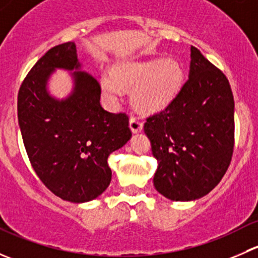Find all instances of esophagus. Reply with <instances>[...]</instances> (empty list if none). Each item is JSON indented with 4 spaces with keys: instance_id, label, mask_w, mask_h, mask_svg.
I'll use <instances>...</instances> for the list:
<instances>
[{
    "instance_id": "34e87169",
    "label": "esophagus",
    "mask_w": 258,
    "mask_h": 258,
    "mask_svg": "<svg viewBox=\"0 0 258 258\" xmlns=\"http://www.w3.org/2000/svg\"><path fill=\"white\" fill-rule=\"evenodd\" d=\"M130 127H131V131L134 132V134H137V132L142 131V128H144V123H142L137 117L132 116L131 118H130Z\"/></svg>"
}]
</instances>
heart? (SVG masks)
<instances>
[{"mask_svg":"<svg viewBox=\"0 0 258 258\" xmlns=\"http://www.w3.org/2000/svg\"><path fill=\"white\" fill-rule=\"evenodd\" d=\"M184 81V70L177 59L153 58L123 62L113 75L101 76V90L110 103H116L123 87H134L132 98L140 108L150 112L167 107L179 93Z\"/></svg>","mask_w":258,"mask_h":258,"instance_id":"obj_1","label":"heart"}]
</instances>
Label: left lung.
Wrapping results in <instances>:
<instances>
[{"label": "left lung", "instance_id": "obj_1", "mask_svg": "<svg viewBox=\"0 0 258 258\" xmlns=\"http://www.w3.org/2000/svg\"><path fill=\"white\" fill-rule=\"evenodd\" d=\"M235 101L222 71L191 46L188 80L145 134L157 160L153 184L166 199L194 201L212 191L230 166L235 145Z\"/></svg>", "mask_w": 258, "mask_h": 258}]
</instances>
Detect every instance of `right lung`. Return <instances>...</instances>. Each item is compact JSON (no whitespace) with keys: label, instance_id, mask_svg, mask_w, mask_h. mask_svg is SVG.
Instances as JSON below:
<instances>
[{"label":"right lung","instance_id":"right-lung-1","mask_svg":"<svg viewBox=\"0 0 258 258\" xmlns=\"http://www.w3.org/2000/svg\"><path fill=\"white\" fill-rule=\"evenodd\" d=\"M56 68L75 71L73 92L63 100L47 90ZM80 69L74 42L54 46L28 72L17 98L18 124L36 175L52 194L75 204L107 188L108 156L132 136L127 114L103 110L100 83Z\"/></svg>","mask_w":258,"mask_h":258}]
</instances>
